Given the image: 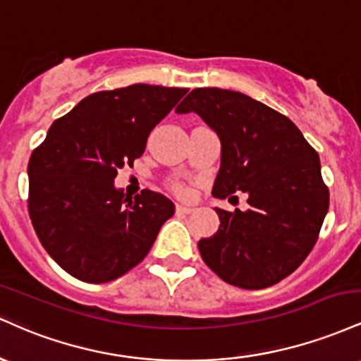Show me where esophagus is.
Instances as JSON below:
<instances>
[{
    "mask_svg": "<svg viewBox=\"0 0 361 361\" xmlns=\"http://www.w3.org/2000/svg\"><path fill=\"white\" fill-rule=\"evenodd\" d=\"M176 212L192 214V212H195V207L190 205V204H178V205H176Z\"/></svg>",
    "mask_w": 361,
    "mask_h": 361,
    "instance_id": "1",
    "label": "esophagus"
}]
</instances>
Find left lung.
<instances>
[{
	"instance_id": "obj_1",
	"label": "left lung",
	"mask_w": 361,
	"mask_h": 361,
	"mask_svg": "<svg viewBox=\"0 0 361 361\" xmlns=\"http://www.w3.org/2000/svg\"><path fill=\"white\" fill-rule=\"evenodd\" d=\"M197 114L221 140L215 198L247 195L250 209L215 207L221 227L202 258L227 283L259 290L295 271L329 209L321 161L292 120L239 91L195 88L176 114Z\"/></svg>"
}]
</instances>
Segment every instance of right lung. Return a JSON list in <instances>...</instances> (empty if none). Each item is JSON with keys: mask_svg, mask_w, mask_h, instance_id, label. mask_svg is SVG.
<instances>
[{"mask_svg": "<svg viewBox=\"0 0 361 361\" xmlns=\"http://www.w3.org/2000/svg\"><path fill=\"white\" fill-rule=\"evenodd\" d=\"M186 88L130 85L82 98L57 118L28 163V212L51 258L74 279L105 283L146 258L175 214L164 195L115 186Z\"/></svg>", "mask_w": 361, "mask_h": 361, "instance_id": "add662e5", "label": "right lung"}]
</instances>
